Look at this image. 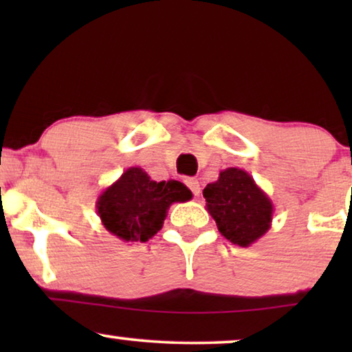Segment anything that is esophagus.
<instances>
[{
	"label": "esophagus",
	"instance_id": "esophagus-1",
	"mask_svg": "<svg viewBox=\"0 0 352 352\" xmlns=\"http://www.w3.org/2000/svg\"><path fill=\"white\" fill-rule=\"evenodd\" d=\"M186 184L192 190V194L200 195V182H199V179H194V177H190V179L186 181Z\"/></svg>",
	"mask_w": 352,
	"mask_h": 352
}]
</instances>
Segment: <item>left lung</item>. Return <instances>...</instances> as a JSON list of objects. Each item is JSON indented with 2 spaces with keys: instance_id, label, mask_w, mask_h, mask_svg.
Here are the masks:
<instances>
[{
  "instance_id": "8db88e82",
  "label": "left lung",
  "mask_w": 352,
  "mask_h": 352,
  "mask_svg": "<svg viewBox=\"0 0 352 352\" xmlns=\"http://www.w3.org/2000/svg\"><path fill=\"white\" fill-rule=\"evenodd\" d=\"M204 197L221 235L234 245L250 247L271 229L272 200L245 170L226 168Z\"/></svg>"
}]
</instances>
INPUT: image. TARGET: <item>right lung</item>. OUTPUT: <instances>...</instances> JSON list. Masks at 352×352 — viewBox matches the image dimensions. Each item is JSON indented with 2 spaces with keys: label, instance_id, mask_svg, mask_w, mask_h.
Masks as SVG:
<instances>
[{
  "label": "right lung",
  "instance_id": "obj_1",
  "mask_svg": "<svg viewBox=\"0 0 352 352\" xmlns=\"http://www.w3.org/2000/svg\"><path fill=\"white\" fill-rule=\"evenodd\" d=\"M192 199L179 181H153L142 168L131 166L96 201L100 223L123 242H147L163 228L168 208Z\"/></svg>",
  "mask_w": 352,
  "mask_h": 352
}]
</instances>
